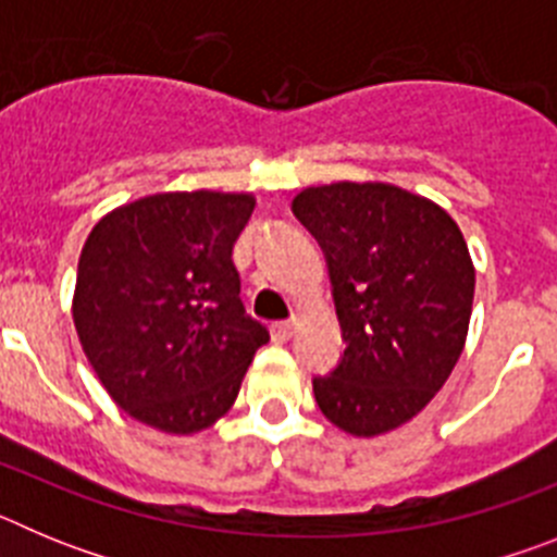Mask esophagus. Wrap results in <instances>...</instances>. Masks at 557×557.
I'll use <instances>...</instances> for the list:
<instances>
[{
    "label": "esophagus",
    "instance_id": "esophagus-1",
    "mask_svg": "<svg viewBox=\"0 0 557 557\" xmlns=\"http://www.w3.org/2000/svg\"><path fill=\"white\" fill-rule=\"evenodd\" d=\"M270 334H273L275 343H287V339L295 334V323L293 321L273 323V326H270Z\"/></svg>",
    "mask_w": 557,
    "mask_h": 557
}]
</instances>
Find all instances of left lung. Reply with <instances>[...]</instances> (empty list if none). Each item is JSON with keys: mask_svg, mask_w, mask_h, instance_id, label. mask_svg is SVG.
Wrapping results in <instances>:
<instances>
[{"mask_svg": "<svg viewBox=\"0 0 557 557\" xmlns=\"http://www.w3.org/2000/svg\"><path fill=\"white\" fill-rule=\"evenodd\" d=\"M295 218L321 243L346 351L314 376V401L348 435L373 437L430 405L460 359L474 264L432 200L393 184L309 186Z\"/></svg>", "mask_w": 557, "mask_h": 557, "instance_id": "left-lung-1", "label": "left lung"}]
</instances>
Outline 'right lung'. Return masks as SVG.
Listing matches in <instances>:
<instances>
[{"instance_id":"obj_1","label":"right lung","mask_w":557,"mask_h":557,"mask_svg":"<svg viewBox=\"0 0 557 557\" xmlns=\"http://www.w3.org/2000/svg\"><path fill=\"white\" fill-rule=\"evenodd\" d=\"M245 191H164L113 209L77 264V337L108 396L141 424L195 435L236 401L270 339L239 301L231 250Z\"/></svg>"}]
</instances>
